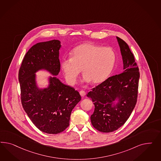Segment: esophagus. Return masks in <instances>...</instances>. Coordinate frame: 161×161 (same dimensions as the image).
<instances>
[{
    "instance_id": "1",
    "label": "esophagus",
    "mask_w": 161,
    "mask_h": 161,
    "mask_svg": "<svg viewBox=\"0 0 161 161\" xmlns=\"http://www.w3.org/2000/svg\"><path fill=\"white\" fill-rule=\"evenodd\" d=\"M80 96L81 97H84L86 96V92L84 91H83V90H81V91L80 92Z\"/></svg>"
}]
</instances>
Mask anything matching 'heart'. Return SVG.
<instances>
[{
  "label": "heart",
  "mask_w": 161,
  "mask_h": 161,
  "mask_svg": "<svg viewBox=\"0 0 161 161\" xmlns=\"http://www.w3.org/2000/svg\"><path fill=\"white\" fill-rule=\"evenodd\" d=\"M116 61V54L109 47L85 43L74 49L71 58H64L61 67L67 82L76 83L81 71L83 81L94 84L103 82L112 72Z\"/></svg>",
  "instance_id": "heart-1"
}]
</instances>
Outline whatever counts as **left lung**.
Listing matches in <instances>:
<instances>
[{
	"instance_id": "8db88e82",
	"label": "left lung",
	"mask_w": 161,
	"mask_h": 161,
	"mask_svg": "<svg viewBox=\"0 0 161 161\" xmlns=\"http://www.w3.org/2000/svg\"><path fill=\"white\" fill-rule=\"evenodd\" d=\"M120 49L123 71L107 78L88 93L94 104L91 116L93 127L109 133L123 126L136 104L140 74L128 45L116 36Z\"/></svg>"
}]
</instances>
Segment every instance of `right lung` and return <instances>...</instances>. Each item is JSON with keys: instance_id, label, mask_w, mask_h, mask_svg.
I'll return each mask as SVG.
<instances>
[{"instance_id": "obj_1", "label": "right lung", "mask_w": 161, "mask_h": 161, "mask_svg": "<svg viewBox=\"0 0 161 161\" xmlns=\"http://www.w3.org/2000/svg\"><path fill=\"white\" fill-rule=\"evenodd\" d=\"M59 40L39 42L25 55L19 71L21 102L31 120L41 131L48 134L63 132L69 125L71 113L81 96L73 87L64 84L56 76L60 71ZM46 70L47 88L38 87L36 73Z\"/></svg>"}]
</instances>
